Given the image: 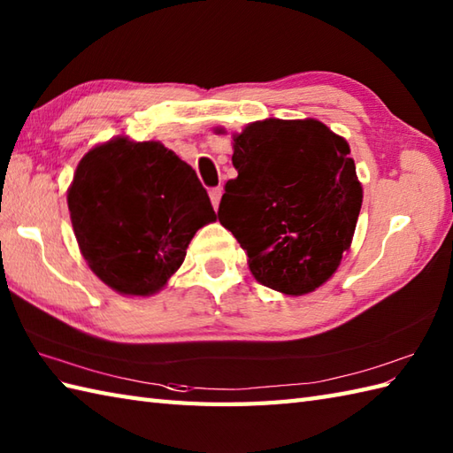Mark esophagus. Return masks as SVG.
Instances as JSON below:
<instances>
[{
	"label": "esophagus",
	"instance_id": "34e87169",
	"mask_svg": "<svg viewBox=\"0 0 453 453\" xmlns=\"http://www.w3.org/2000/svg\"><path fill=\"white\" fill-rule=\"evenodd\" d=\"M210 200H211V206H214V210H218L219 200H221V188L219 187L210 188Z\"/></svg>",
	"mask_w": 453,
	"mask_h": 453
}]
</instances>
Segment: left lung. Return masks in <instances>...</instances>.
<instances>
[{"label": "left lung", "instance_id": "1", "mask_svg": "<svg viewBox=\"0 0 453 453\" xmlns=\"http://www.w3.org/2000/svg\"><path fill=\"white\" fill-rule=\"evenodd\" d=\"M232 161L237 177L226 182L219 224L263 286L313 292L350 249L362 208L349 142L315 119H266L234 134Z\"/></svg>", "mask_w": 453, "mask_h": 453}]
</instances>
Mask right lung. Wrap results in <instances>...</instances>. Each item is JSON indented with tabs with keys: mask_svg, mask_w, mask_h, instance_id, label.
I'll use <instances>...</instances> for the list:
<instances>
[{
	"mask_svg": "<svg viewBox=\"0 0 453 453\" xmlns=\"http://www.w3.org/2000/svg\"><path fill=\"white\" fill-rule=\"evenodd\" d=\"M67 208L91 271L127 296L159 292L185 261L190 239L216 221L195 169L161 142L124 136L81 157Z\"/></svg>",
	"mask_w": 453,
	"mask_h": 453,
	"instance_id": "obj_1",
	"label": "right lung"
}]
</instances>
